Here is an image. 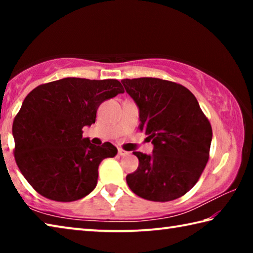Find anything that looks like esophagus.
Instances as JSON below:
<instances>
[{"instance_id":"obj_1","label":"esophagus","mask_w":253,"mask_h":253,"mask_svg":"<svg viewBox=\"0 0 253 253\" xmlns=\"http://www.w3.org/2000/svg\"><path fill=\"white\" fill-rule=\"evenodd\" d=\"M118 154L121 156H127V155H129V152H127V151H124V149H122V148H119L118 149Z\"/></svg>"}]
</instances>
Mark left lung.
<instances>
[{"instance_id": "obj_1", "label": "left lung", "mask_w": 253, "mask_h": 253, "mask_svg": "<svg viewBox=\"0 0 253 253\" xmlns=\"http://www.w3.org/2000/svg\"><path fill=\"white\" fill-rule=\"evenodd\" d=\"M139 109V129L154 145L140 152L139 165L126 181L136 195L155 202L183 196L193 187L209 161L212 127L187 88L158 78L123 79Z\"/></svg>"}]
</instances>
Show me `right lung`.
<instances>
[{
    "mask_svg": "<svg viewBox=\"0 0 253 253\" xmlns=\"http://www.w3.org/2000/svg\"><path fill=\"white\" fill-rule=\"evenodd\" d=\"M123 92L116 79L63 78L25 97L12 127L14 157L38 193L72 202L93 191L100 162L114 157L117 148L108 142L91 144L83 138V128L95 124L101 102Z\"/></svg>",
    "mask_w": 253,
    "mask_h": 253,
    "instance_id": "add662e5",
    "label": "right lung"
}]
</instances>
